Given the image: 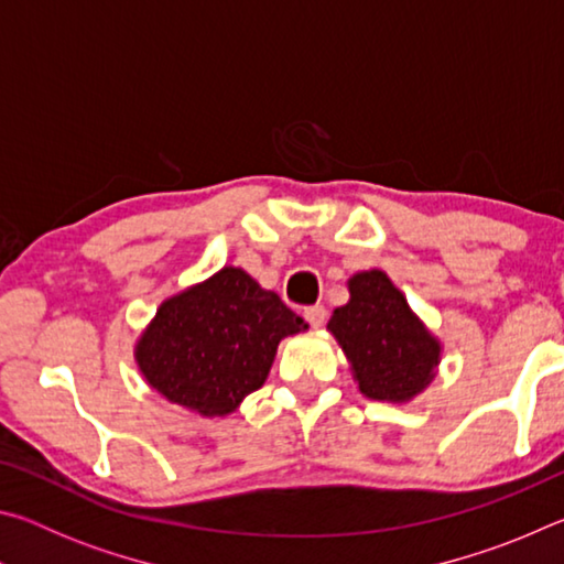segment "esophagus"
Returning <instances> with one entry per match:
<instances>
[{"label":"esophagus","mask_w":564,"mask_h":564,"mask_svg":"<svg viewBox=\"0 0 564 564\" xmlns=\"http://www.w3.org/2000/svg\"><path fill=\"white\" fill-rule=\"evenodd\" d=\"M303 316H305V321H308V326H313V328H321L323 323H326V316H328V311H326V305H308V308L303 311Z\"/></svg>","instance_id":"esophagus-1"}]
</instances>
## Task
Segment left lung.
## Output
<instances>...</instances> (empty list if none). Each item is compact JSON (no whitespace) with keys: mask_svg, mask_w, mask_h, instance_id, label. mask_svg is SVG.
<instances>
[{"mask_svg":"<svg viewBox=\"0 0 564 564\" xmlns=\"http://www.w3.org/2000/svg\"><path fill=\"white\" fill-rule=\"evenodd\" d=\"M348 285L350 301L336 308L328 328L346 350L360 393L413 398L431 383L441 346L383 271L352 275Z\"/></svg>","mask_w":564,"mask_h":564,"instance_id":"obj_1","label":"left lung"}]
</instances>
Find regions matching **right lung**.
Returning <instances> with one entry per match:
<instances>
[{
    "label": "right lung",
    "mask_w": 564,
    "mask_h": 564,
    "mask_svg": "<svg viewBox=\"0 0 564 564\" xmlns=\"http://www.w3.org/2000/svg\"><path fill=\"white\" fill-rule=\"evenodd\" d=\"M305 321L241 269H224L161 305L137 360L151 388L202 415H226L259 390L279 340Z\"/></svg>",
    "instance_id": "right-lung-1"
}]
</instances>
